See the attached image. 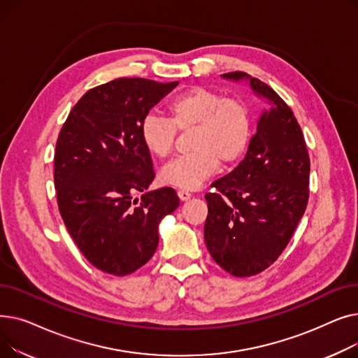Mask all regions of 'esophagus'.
I'll return each mask as SVG.
<instances>
[{
  "label": "esophagus",
  "mask_w": 358,
  "mask_h": 358,
  "mask_svg": "<svg viewBox=\"0 0 358 358\" xmlns=\"http://www.w3.org/2000/svg\"><path fill=\"white\" fill-rule=\"evenodd\" d=\"M177 194H178V199H180L181 201H187V200H189V199L192 197V194H190L189 192H184V190H180Z\"/></svg>",
  "instance_id": "1"
}]
</instances>
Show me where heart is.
<instances>
[{
    "instance_id": "b5f03b06",
    "label": "heart",
    "mask_w": 358,
    "mask_h": 358,
    "mask_svg": "<svg viewBox=\"0 0 358 358\" xmlns=\"http://www.w3.org/2000/svg\"><path fill=\"white\" fill-rule=\"evenodd\" d=\"M169 120L148 115L141 123V139L150 155L166 158L173 152L176 130L189 131L193 152L165 165L159 181L181 190H196L210 178L217 165L229 166L247 152L252 136L250 107L220 92L193 87L168 104Z\"/></svg>"
}]
</instances>
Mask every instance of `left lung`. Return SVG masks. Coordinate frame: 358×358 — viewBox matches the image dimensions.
Masks as SVG:
<instances>
[{
	"mask_svg": "<svg viewBox=\"0 0 358 358\" xmlns=\"http://www.w3.org/2000/svg\"><path fill=\"white\" fill-rule=\"evenodd\" d=\"M245 81L268 108L239 165L216 180L206 194L204 242L212 258L235 277L268 268L283 252L302 219L309 199L310 161L305 138L292 108L278 94L245 72L223 73Z\"/></svg>",
	"mask_w": 358,
	"mask_h": 358,
	"instance_id": "8db88e82",
	"label": "left lung"
}]
</instances>
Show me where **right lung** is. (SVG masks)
<instances>
[{
	"label": "right lung",
	"instance_id": "1",
	"mask_svg": "<svg viewBox=\"0 0 358 358\" xmlns=\"http://www.w3.org/2000/svg\"><path fill=\"white\" fill-rule=\"evenodd\" d=\"M177 85L110 81L87 91L61 129L53 173L59 212L83 255L104 273L127 275L145 266L159 222L180 206L169 187L148 190L155 173L139 134L150 108Z\"/></svg>",
	"mask_w": 358,
	"mask_h": 358
}]
</instances>
